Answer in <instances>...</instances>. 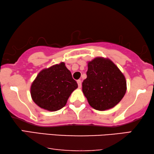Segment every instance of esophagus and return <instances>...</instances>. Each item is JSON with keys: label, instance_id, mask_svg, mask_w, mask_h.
Segmentation results:
<instances>
[{"label": "esophagus", "instance_id": "34e87169", "mask_svg": "<svg viewBox=\"0 0 154 154\" xmlns=\"http://www.w3.org/2000/svg\"><path fill=\"white\" fill-rule=\"evenodd\" d=\"M77 83H78V85H79V88H81V80H78L77 81Z\"/></svg>", "mask_w": 154, "mask_h": 154}]
</instances>
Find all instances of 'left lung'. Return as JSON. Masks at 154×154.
I'll list each match as a JSON object with an SVG mask.
<instances>
[{
	"label": "left lung",
	"mask_w": 154,
	"mask_h": 154,
	"mask_svg": "<svg viewBox=\"0 0 154 154\" xmlns=\"http://www.w3.org/2000/svg\"><path fill=\"white\" fill-rule=\"evenodd\" d=\"M86 74L82 90L89 104L96 110L113 108L125 95V78L109 59L96 57L90 61Z\"/></svg>",
	"instance_id": "8db88e82"
}]
</instances>
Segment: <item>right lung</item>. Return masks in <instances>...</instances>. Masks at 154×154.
I'll list each match as a JSON object with an SVG mask.
<instances>
[{
  "mask_svg": "<svg viewBox=\"0 0 154 154\" xmlns=\"http://www.w3.org/2000/svg\"><path fill=\"white\" fill-rule=\"evenodd\" d=\"M78 84L64 62L44 69L31 84V95L41 108L50 111L60 110Z\"/></svg>",
  "mask_w": 154,
  "mask_h": 154,
  "instance_id": "right-lung-1",
  "label": "right lung"
}]
</instances>
